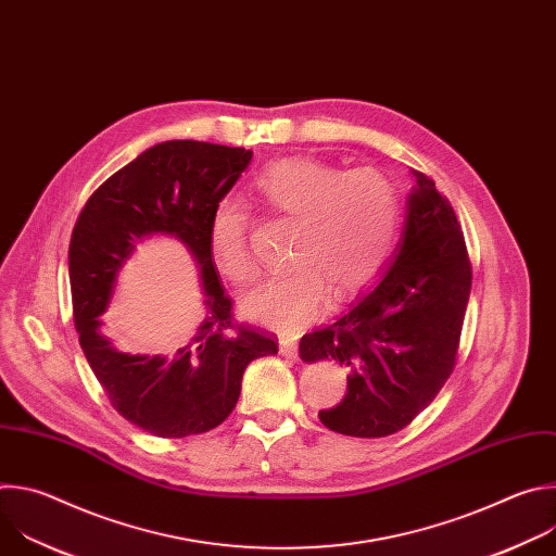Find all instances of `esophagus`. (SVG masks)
<instances>
[{
  "label": "esophagus",
  "instance_id": "esophagus-1",
  "mask_svg": "<svg viewBox=\"0 0 556 556\" xmlns=\"http://www.w3.org/2000/svg\"><path fill=\"white\" fill-rule=\"evenodd\" d=\"M279 354H281L283 358H296V354H299L296 343H294L292 339H288V337H281V339H279Z\"/></svg>",
  "mask_w": 556,
  "mask_h": 556
}]
</instances>
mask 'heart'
I'll return each instance as SVG.
<instances>
[{
  "instance_id": "obj_1",
  "label": "heart",
  "mask_w": 556,
  "mask_h": 556,
  "mask_svg": "<svg viewBox=\"0 0 556 556\" xmlns=\"http://www.w3.org/2000/svg\"><path fill=\"white\" fill-rule=\"evenodd\" d=\"M260 200L296 219L288 268L262 279L244 299L251 321L294 330L319 314L330 296H348L369 283L389 260L401 228V198L393 182L374 172L343 174L330 165L290 157L268 165L255 180ZM249 211L237 198L215 204L208 219V253L215 268L244 281L249 255Z\"/></svg>"
}]
</instances>
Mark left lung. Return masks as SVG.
I'll return each instance as SVG.
<instances>
[{
  "label": "left lung",
  "instance_id": "8db88e82",
  "mask_svg": "<svg viewBox=\"0 0 556 556\" xmlns=\"http://www.w3.org/2000/svg\"><path fill=\"white\" fill-rule=\"evenodd\" d=\"M403 235L389 266L334 324L299 343L303 363L348 367L345 399L319 420L352 438H384L431 405L455 367L470 264L435 182L412 172Z\"/></svg>",
  "mask_w": 556,
  "mask_h": 556
}]
</instances>
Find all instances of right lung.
Returning <instances> with one entry per match:
<instances>
[{
    "mask_svg": "<svg viewBox=\"0 0 556 556\" xmlns=\"http://www.w3.org/2000/svg\"><path fill=\"white\" fill-rule=\"evenodd\" d=\"M253 161L244 147L167 140L108 178L70 240V288L78 343L114 409L155 438L215 429L235 409L251 361L277 343L230 324V299L208 253V219ZM169 236L188 247L203 281L205 321L172 355H129L104 334L117 275L135 247Z\"/></svg>",
    "mask_w": 556,
    "mask_h": 556,
    "instance_id": "obj_1",
    "label": "right lung"
}]
</instances>
